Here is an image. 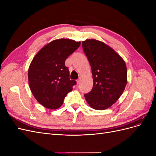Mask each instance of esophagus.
<instances>
[{"instance_id":"obj_1","label":"esophagus","mask_w":156,"mask_h":156,"mask_svg":"<svg viewBox=\"0 0 156 156\" xmlns=\"http://www.w3.org/2000/svg\"><path fill=\"white\" fill-rule=\"evenodd\" d=\"M80 82H81V79H79L78 80H77V84H79Z\"/></svg>"}]
</instances>
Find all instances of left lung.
I'll return each mask as SVG.
<instances>
[{
    "mask_svg": "<svg viewBox=\"0 0 156 156\" xmlns=\"http://www.w3.org/2000/svg\"><path fill=\"white\" fill-rule=\"evenodd\" d=\"M83 49L92 68L93 88L84 94L90 107L105 110L116 102L127 82V68L124 59L104 42L87 39Z\"/></svg>",
    "mask_w": 156,
    "mask_h": 156,
    "instance_id": "left-lung-1",
    "label": "left lung"
}]
</instances>
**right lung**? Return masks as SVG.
<instances>
[{"instance_id": "right-lung-1", "label": "right lung", "mask_w": 156, "mask_h": 156, "mask_svg": "<svg viewBox=\"0 0 156 156\" xmlns=\"http://www.w3.org/2000/svg\"><path fill=\"white\" fill-rule=\"evenodd\" d=\"M81 41L61 38L44 46L34 56L28 71L30 90L37 101L49 109L62 106L76 82L69 79L65 61Z\"/></svg>"}]
</instances>
